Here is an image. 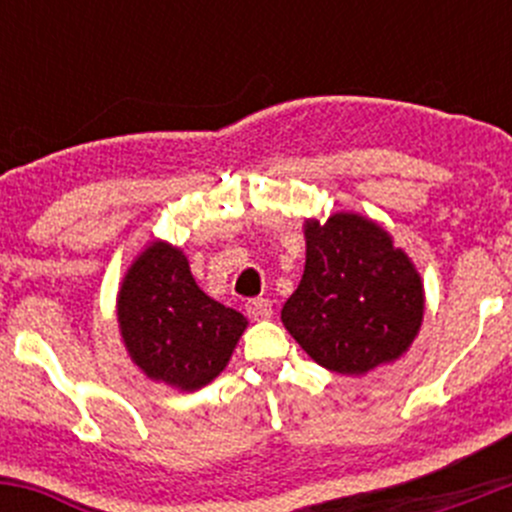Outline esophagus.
<instances>
[{
  "label": "esophagus",
  "mask_w": 512,
  "mask_h": 512,
  "mask_svg": "<svg viewBox=\"0 0 512 512\" xmlns=\"http://www.w3.org/2000/svg\"><path fill=\"white\" fill-rule=\"evenodd\" d=\"M245 309H247V317L255 319V322H265V319L272 317V304L262 297L250 299V302L245 304Z\"/></svg>",
  "instance_id": "obj_1"
}]
</instances>
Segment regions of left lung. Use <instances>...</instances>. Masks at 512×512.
Segmentation results:
<instances>
[{"mask_svg":"<svg viewBox=\"0 0 512 512\" xmlns=\"http://www.w3.org/2000/svg\"><path fill=\"white\" fill-rule=\"evenodd\" d=\"M302 280L282 324L319 366L361 376L401 359L421 332L426 292L414 260L376 220L334 213L304 220Z\"/></svg>","mask_w":512,"mask_h":512,"instance_id":"1","label":"left lung"}]
</instances>
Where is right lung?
I'll return each instance as SVG.
<instances>
[{
	"instance_id": "add662e5",
	"label": "right lung",
	"mask_w": 512,
	"mask_h": 512,
	"mask_svg": "<svg viewBox=\"0 0 512 512\" xmlns=\"http://www.w3.org/2000/svg\"><path fill=\"white\" fill-rule=\"evenodd\" d=\"M121 342L146 379L198 391L225 369L247 329L235 309L205 294L180 247L153 240L133 257L116 294Z\"/></svg>"
}]
</instances>
